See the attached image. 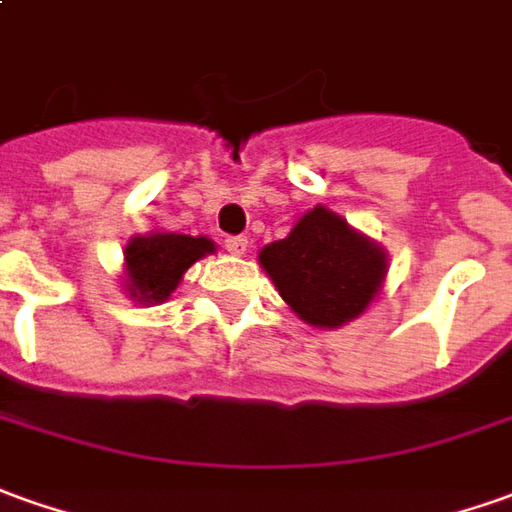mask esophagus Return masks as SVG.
<instances>
[{
    "instance_id": "esophagus-1",
    "label": "esophagus",
    "mask_w": 512,
    "mask_h": 512,
    "mask_svg": "<svg viewBox=\"0 0 512 512\" xmlns=\"http://www.w3.org/2000/svg\"><path fill=\"white\" fill-rule=\"evenodd\" d=\"M225 250H231L236 256H242L248 250V236H225Z\"/></svg>"
}]
</instances>
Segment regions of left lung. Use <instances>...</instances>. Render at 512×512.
I'll list each match as a JSON object with an SVG mask.
<instances>
[{
    "instance_id": "obj_1",
    "label": "left lung",
    "mask_w": 512,
    "mask_h": 512,
    "mask_svg": "<svg viewBox=\"0 0 512 512\" xmlns=\"http://www.w3.org/2000/svg\"><path fill=\"white\" fill-rule=\"evenodd\" d=\"M259 264L292 312L317 329L362 315L387 276L382 245L326 206L306 211L287 239L264 245Z\"/></svg>"
}]
</instances>
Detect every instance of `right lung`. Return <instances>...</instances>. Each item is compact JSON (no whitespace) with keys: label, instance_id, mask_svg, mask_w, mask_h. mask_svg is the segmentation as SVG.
<instances>
[{"label":"right lung","instance_id":"add662e5","mask_svg":"<svg viewBox=\"0 0 512 512\" xmlns=\"http://www.w3.org/2000/svg\"><path fill=\"white\" fill-rule=\"evenodd\" d=\"M206 253H214V242L206 236L164 231L133 236L125 248V290L139 303L167 301L181 284L183 273Z\"/></svg>","mask_w":512,"mask_h":512}]
</instances>
